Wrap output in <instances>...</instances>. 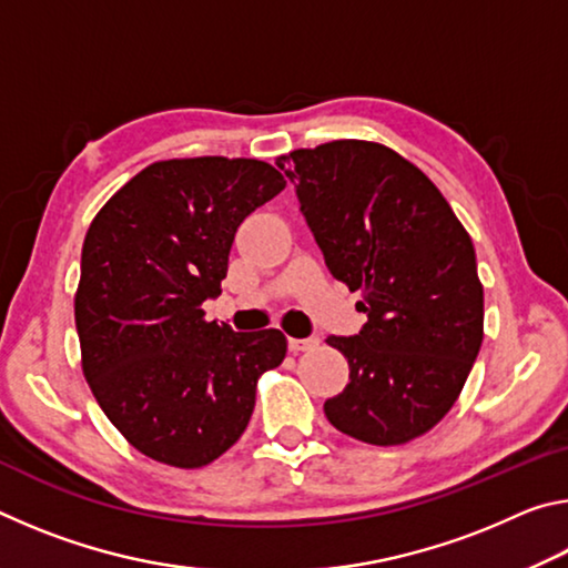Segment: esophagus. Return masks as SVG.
Here are the masks:
<instances>
[{"label":"esophagus","instance_id":"obj_1","mask_svg":"<svg viewBox=\"0 0 568 568\" xmlns=\"http://www.w3.org/2000/svg\"><path fill=\"white\" fill-rule=\"evenodd\" d=\"M315 345H318V338H287V348H291V353L311 351Z\"/></svg>","mask_w":568,"mask_h":568}]
</instances>
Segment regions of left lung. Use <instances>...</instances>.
Wrapping results in <instances>:
<instances>
[{"mask_svg": "<svg viewBox=\"0 0 568 568\" xmlns=\"http://www.w3.org/2000/svg\"><path fill=\"white\" fill-rule=\"evenodd\" d=\"M275 165L295 182L335 281L361 291L368 323L328 345L351 381L325 400L341 434L400 446L428 434L464 390L484 341L476 250L440 190L396 150L333 140Z\"/></svg>", "mask_w": 568, "mask_h": 568, "instance_id": "8db88e82", "label": "left lung"}]
</instances>
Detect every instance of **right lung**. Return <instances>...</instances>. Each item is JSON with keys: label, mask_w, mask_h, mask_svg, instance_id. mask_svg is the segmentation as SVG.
Wrapping results in <instances>:
<instances>
[{"label": "right lung", "mask_w": 568, "mask_h": 568, "mask_svg": "<svg viewBox=\"0 0 568 568\" xmlns=\"http://www.w3.org/2000/svg\"><path fill=\"white\" fill-rule=\"evenodd\" d=\"M285 178L263 160L182 158L138 172L84 235L74 323L82 373L128 444L200 468L243 436L257 378L283 363L281 331L205 321L243 220Z\"/></svg>", "instance_id": "add662e5"}]
</instances>
